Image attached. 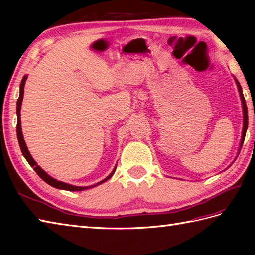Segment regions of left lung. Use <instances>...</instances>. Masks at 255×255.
<instances>
[{"label":"left lung","mask_w":255,"mask_h":255,"mask_svg":"<svg viewBox=\"0 0 255 255\" xmlns=\"http://www.w3.org/2000/svg\"><path fill=\"white\" fill-rule=\"evenodd\" d=\"M235 80H236V83H237V86H238V90H239L240 99H241V103H242V110H243V129H242V137H241V141H240V149H241L243 141H245L246 132H247V129H248V108H247L246 100H245V96H243L242 89H241V85L239 83V81H238L237 79H235Z\"/></svg>","instance_id":"obj_1"}]
</instances>
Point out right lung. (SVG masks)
<instances>
[{
	"mask_svg": "<svg viewBox=\"0 0 255 255\" xmlns=\"http://www.w3.org/2000/svg\"><path fill=\"white\" fill-rule=\"evenodd\" d=\"M27 80V75L23 78L20 82V86H19V97L17 100V107H16V113H17V126H16V131H17V139H18V143H19V148L21 150V153L25 156L26 161L28 162L29 165L31 167H34V170L36 171V173L38 175H39L40 178H42L47 184H49L50 186L58 188V189H66V191H71V192H79V191H85V189L88 188H92V187H95L97 185H100V184L106 182L107 180H110V178L113 176L114 173L116 171V166L114 167V170L112 171V173L110 175H108L104 180L99 182L97 184H94V185H91V186H74L71 185V184H67V183H63L60 181H57L55 178L51 177L50 175H48L47 173L41 169V167L38 165L35 160L32 159V156L30 155L28 149H27V145L25 143V140L23 137V132H21V126H20V107H21V102H23V97H24V86H25V82Z\"/></svg>",
	"mask_w": 255,
	"mask_h": 255,
	"instance_id": "right-lung-1",
	"label": "right lung"
}]
</instances>
